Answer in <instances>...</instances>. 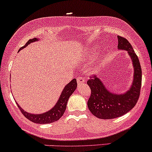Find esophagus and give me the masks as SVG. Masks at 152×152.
Listing matches in <instances>:
<instances>
[{
    "mask_svg": "<svg viewBox=\"0 0 152 152\" xmlns=\"http://www.w3.org/2000/svg\"><path fill=\"white\" fill-rule=\"evenodd\" d=\"M85 78L83 77L80 76V77H78L77 78V82L78 85L81 84V83H85Z\"/></svg>",
    "mask_w": 152,
    "mask_h": 152,
    "instance_id": "34e87169",
    "label": "esophagus"
}]
</instances>
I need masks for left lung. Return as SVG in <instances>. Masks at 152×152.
I'll list each match as a JSON object with an SVG mask.
<instances>
[{"mask_svg": "<svg viewBox=\"0 0 152 152\" xmlns=\"http://www.w3.org/2000/svg\"><path fill=\"white\" fill-rule=\"evenodd\" d=\"M118 48L126 50L132 59L134 67V81L126 93L116 95L109 92L97 77H90L87 81L91 90L88 106L92 114L98 118L112 119L121 116L135 106L140 95L142 74L139 58L126 39L118 36Z\"/></svg>", "mask_w": 152, "mask_h": 152, "instance_id": "8db88e82", "label": "left lung"}]
</instances>
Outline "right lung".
<instances>
[{
  "label": "right lung",
  "mask_w": 152,
  "mask_h": 152,
  "mask_svg": "<svg viewBox=\"0 0 152 152\" xmlns=\"http://www.w3.org/2000/svg\"><path fill=\"white\" fill-rule=\"evenodd\" d=\"M37 41V39L34 38L32 39H29L26 44L21 48L26 47L28 44L31 42ZM77 81L75 79H73L70 83L64 87V89L62 90V93L58 100L57 104L53 108L51 109L48 112L42 113V114H31L28 113L24 111L19 105H18V108L20 109L21 112L27 119L31 121V122L36 123V124H50L54 121H57L62 116L67 107V103L69 96L72 94L73 92L75 91L77 88Z\"/></svg>",
  "instance_id": "right-lung-1"
}]
</instances>
